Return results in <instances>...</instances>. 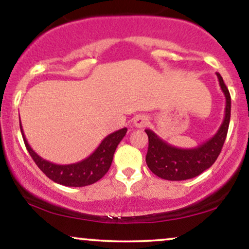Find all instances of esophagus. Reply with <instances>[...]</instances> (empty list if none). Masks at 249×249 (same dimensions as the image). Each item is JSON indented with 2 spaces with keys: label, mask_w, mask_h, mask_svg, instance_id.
<instances>
[{
  "label": "esophagus",
  "mask_w": 249,
  "mask_h": 249,
  "mask_svg": "<svg viewBox=\"0 0 249 249\" xmlns=\"http://www.w3.org/2000/svg\"><path fill=\"white\" fill-rule=\"evenodd\" d=\"M147 123H148V119L145 115H138L133 118V125L137 128L145 127L147 125Z\"/></svg>",
  "instance_id": "obj_1"
}]
</instances>
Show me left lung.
I'll list each match as a JSON object with an SVG mask.
<instances>
[{
    "label": "left lung",
    "instance_id": "obj_1",
    "mask_svg": "<svg viewBox=\"0 0 249 249\" xmlns=\"http://www.w3.org/2000/svg\"><path fill=\"white\" fill-rule=\"evenodd\" d=\"M216 76L225 95L226 107L221 126L212 138L194 148H179L162 141L153 131L145 130L148 136L146 164L159 178L172 181L194 178L212 166L219 157L230 125L231 95L219 72Z\"/></svg>",
    "mask_w": 249,
    "mask_h": 249
}]
</instances>
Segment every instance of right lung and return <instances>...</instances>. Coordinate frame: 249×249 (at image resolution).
Here are the masks:
<instances>
[{
    "label": "right lung",
    "mask_w": 249,
    "mask_h": 249,
    "mask_svg": "<svg viewBox=\"0 0 249 249\" xmlns=\"http://www.w3.org/2000/svg\"><path fill=\"white\" fill-rule=\"evenodd\" d=\"M19 127H21L25 147L39 170L53 181L69 187L88 186L103 178L111 166L117 146L127 131V128L124 127L108 134L103 139V142L93 151L92 154L81 161L75 162V164L57 165L39 157L28 144L21 124H19Z\"/></svg>",
    "instance_id": "right-lung-1"
}]
</instances>
